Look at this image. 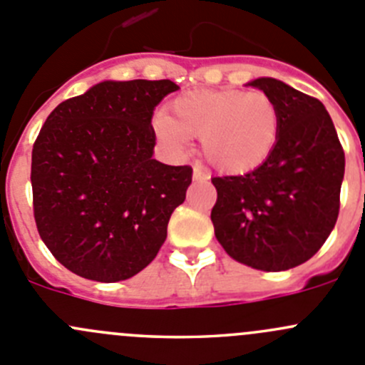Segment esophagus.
<instances>
[{
  "mask_svg": "<svg viewBox=\"0 0 365 365\" xmlns=\"http://www.w3.org/2000/svg\"><path fill=\"white\" fill-rule=\"evenodd\" d=\"M192 178L196 180V182H207V180L210 178V175L207 173V169H203L200 164H196L192 169Z\"/></svg>",
  "mask_w": 365,
  "mask_h": 365,
  "instance_id": "obj_1",
  "label": "esophagus"
}]
</instances>
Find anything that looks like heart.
I'll return each mask as SVG.
<instances>
[{
  "label": "heart",
  "instance_id": "1",
  "mask_svg": "<svg viewBox=\"0 0 365 365\" xmlns=\"http://www.w3.org/2000/svg\"><path fill=\"white\" fill-rule=\"evenodd\" d=\"M155 132L175 148L201 139L212 168L242 175L260 168L277 148L280 110L260 91H196L176 98L169 115L158 114Z\"/></svg>",
  "mask_w": 365,
  "mask_h": 365
}]
</instances>
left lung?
Returning <instances> with one entry per match:
<instances>
[{"label":"left lung","instance_id":"1","mask_svg":"<svg viewBox=\"0 0 365 365\" xmlns=\"http://www.w3.org/2000/svg\"><path fill=\"white\" fill-rule=\"evenodd\" d=\"M247 85L280 110V137L253 171L212 178L210 219L233 260L260 271H287L319 251L337 222L344 150L319 100L274 78Z\"/></svg>","mask_w":365,"mask_h":365}]
</instances>
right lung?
Wrapping results in <instances>:
<instances>
[{
	"instance_id": "right-lung-1",
	"label": "right lung",
	"mask_w": 365,
	"mask_h": 365,
	"mask_svg": "<svg viewBox=\"0 0 365 365\" xmlns=\"http://www.w3.org/2000/svg\"><path fill=\"white\" fill-rule=\"evenodd\" d=\"M171 80L101 81L62 101L31 151L34 215L53 257L87 280H128L168 237L190 165L153 158V110Z\"/></svg>"
}]
</instances>
